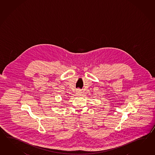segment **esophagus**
<instances>
[{
	"instance_id": "esophagus-1",
	"label": "esophagus",
	"mask_w": 155,
	"mask_h": 155,
	"mask_svg": "<svg viewBox=\"0 0 155 155\" xmlns=\"http://www.w3.org/2000/svg\"><path fill=\"white\" fill-rule=\"evenodd\" d=\"M76 95H79L81 94V90L80 89H77L76 91Z\"/></svg>"
}]
</instances>
